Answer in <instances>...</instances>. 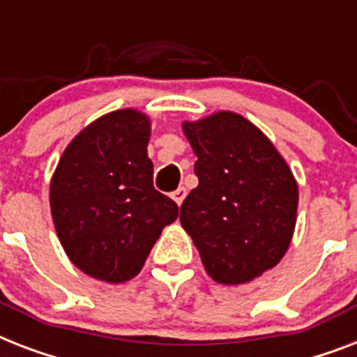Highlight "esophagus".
<instances>
[{"label":"esophagus","instance_id":"34e87169","mask_svg":"<svg viewBox=\"0 0 357 357\" xmlns=\"http://www.w3.org/2000/svg\"><path fill=\"white\" fill-rule=\"evenodd\" d=\"M185 196H187V189L185 187H179V189H176L172 192V200L178 204V206H181V202L185 200Z\"/></svg>","mask_w":357,"mask_h":357}]
</instances>
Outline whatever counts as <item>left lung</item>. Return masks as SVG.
Here are the masks:
<instances>
[{"label": "left lung", "mask_w": 357, "mask_h": 357, "mask_svg": "<svg viewBox=\"0 0 357 357\" xmlns=\"http://www.w3.org/2000/svg\"><path fill=\"white\" fill-rule=\"evenodd\" d=\"M198 161V187L179 222L207 274L224 285L252 282L276 266L296 224L298 185L271 140L241 114L220 111L183 122Z\"/></svg>", "instance_id": "1"}]
</instances>
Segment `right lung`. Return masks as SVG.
<instances>
[{"label":"right lung","mask_w":357,"mask_h":357,"mask_svg":"<svg viewBox=\"0 0 357 357\" xmlns=\"http://www.w3.org/2000/svg\"><path fill=\"white\" fill-rule=\"evenodd\" d=\"M150 119L103 114L64 150L50 185L55 231L79 271L107 283L135 278L178 206L153 187Z\"/></svg>","instance_id":"obj_1"}]
</instances>
